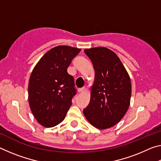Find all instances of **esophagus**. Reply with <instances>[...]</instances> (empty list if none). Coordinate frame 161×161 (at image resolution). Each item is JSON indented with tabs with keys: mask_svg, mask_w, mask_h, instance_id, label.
<instances>
[{
	"mask_svg": "<svg viewBox=\"0 0 161 161\" xmlns=\"http://www.w3.org/2000/svg\"><path fill=\"white\" fill-rule=\"evenodd\" d=\"M86 91V88L85 87H82V88H80V89H78V92H85Z\"/></svg>",
	"mask_w": 161,
	"mask_h": 161,
	"instance_id": "34e87169",
	"label": "esophagus"
}]
</instances>
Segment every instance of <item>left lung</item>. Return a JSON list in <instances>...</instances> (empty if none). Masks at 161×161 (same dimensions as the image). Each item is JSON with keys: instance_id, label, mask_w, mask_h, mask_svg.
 <instances>
[{"instance_id": "left-lung-1", "label": "left lung", "mask_w": 161, "mask_h": 161, "mask_svg": "<svg viewBox=\"0 0 161 161\" xmlns=\"http://www.w3.org/2000/svg\"><path fill=\"white\" fill-rule=\"evenodd\" d=\"M95 77L90 102L84 115L98 129L114 126L121 121L130 105L131 83L126 68L115 53L104 47L85 49Z\"/></svg>"}]
</instances>
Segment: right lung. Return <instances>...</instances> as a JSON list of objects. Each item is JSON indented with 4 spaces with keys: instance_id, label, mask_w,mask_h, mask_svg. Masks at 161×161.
I'll use <instances>...</instances> for the list:
<instances>
[{
    "instance_id": "1",
    "label": "right lung",
    "mask_w": 161,
    "mask_h": 161,
    "mask_svg": "<svg viewBox=\"0 0 161 161\" xmlns=\"http://www.w3.org/2000/svg\"><path fill=\"white\" fill-rule=\"evenodd\" d=\"M81 49L67 45L52 48L32 69L28 84L29 105L42 126H55L63 121L76 94L74 77L67 72Z\"/></svg>"
}]
</instances>
